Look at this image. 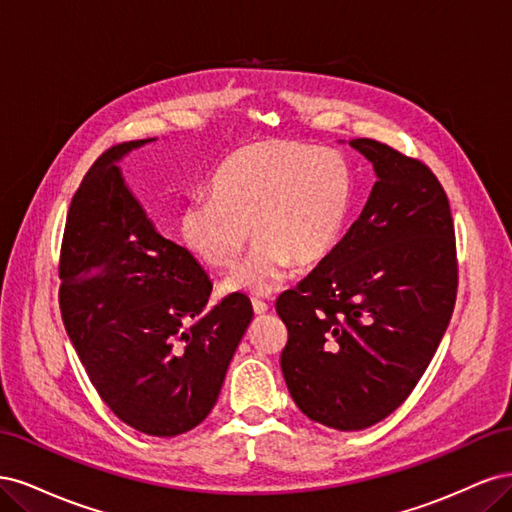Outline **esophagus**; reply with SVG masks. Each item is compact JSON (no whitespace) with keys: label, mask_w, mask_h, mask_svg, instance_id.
<instances>
[{"label":"esophagus","mask_w":512,"mask_h":512,"mask_svg":"<svg viewBox=\"0 0 512 512\" xmlns=\"http://www.w3.org/2000/svg\"><path fill=\"white\" fill-rule=\"evenodd\" d=\"M252 307H254V314H256V316H265V314L269 312V305H267L265 301L254 299V301H252Z\"/></svg>","instance_id":"34e87169"}]
</instances>
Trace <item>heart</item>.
Instances as JSON below:
<instances>
[{
  "label": "heart",
  "instance_id": "1",
  "mask_svg": "<svg viewBox=\"0 0 512 512\" xmlns=\"http://www.w3.org/2000/svg\"><path fill=\"white\" fill-rule=\"evenodd\" d=\"M209 192L181 209L183 245L203 265L230 269L250 230L254 250L222 292L269 297L284 286L290 265L316 267L333 252L350 211L352 170L333 149L269 138L230 153Z\"/></svg>",
  "mask_w": 512,
  "mask_h": 512
}]
</instances>
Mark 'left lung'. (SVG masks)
<instances>
[{
    "instance_id": "left-lung-1",
    "label": "left lung",
    "mask_w": 512,
    "mask_h": 512,
    "mask_svg": "<svg viewBox=\"0 0 512 512\" xmlns=\"http://www.w3.org/2000/svg\"><path fill=\"white\" fill-rule=\"evenodd\" d=\"M376 183L344 239L277 299L282 374L314 423L376 425L404 404L436 354L457 294L455 230L436 175L371 138L348 143Z\"/></svg>"
}]
</instances>
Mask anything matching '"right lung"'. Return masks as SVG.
<instances>
[{
  "label": "right lung",
  "instance_id": "obj_1",
  "mask_svg": "<svg viewBox=\"0 0 512 512\" xmlns=\"http://www.w3.org/2000/svg\"><path fill=\"white\" fill-rule=\"evenodd\" d=\"M153 141L108 149L76 190L59 307L104 404L136 431L175 438L213 410L254 309L237 292L207 312V271L162 235L128 188L119 162Z\"/></svg>",
  "mask_w": 512,
  "mask_h": 512
}]
</instances>
